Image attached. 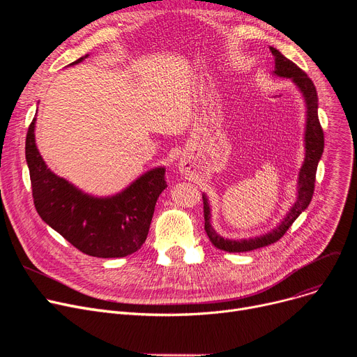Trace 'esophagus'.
<instances>
[{"instance_id":"34e87169","label":"esophagus","mask_w":357,"mask_h":357,"mask_svg":"<svg viewBox=\"0 0 357 357\" xmlns=\"http://www.w3.org/2000/svg\"><path fill=\"white\" fill-rule=\"evenodd\" d=\"M179 169H181L182 172H185V171H186V167H185V162H183V160L179 163Z\"/></svg>"}]
</instances>
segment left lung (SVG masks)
<instances>
[{"label": "left lung", "mask_w": 357, "mask_h": 357, "mask_svg": "<svg viewBox=\"0 0 357 357\" xmlns=\"http://www.w3.org/2000/svg\"><path fill=\"white\" fill-rule=\"evenodd\" d=\"M272 54L275 56V70L273 75L280 78H288L291 79L299 92L303 93V98L307 108V116H305V131H304V147H305V158L304 163L299 169L298 174V195L296 201L294 202L284 220L280 221L275 229L271 231L260 234L250 238H224L220 236L211 226V208L208 197L202 194L204 199V220H205V231L210 237V241L213 245L220 249L226 250L230 253L234 252H250L259 248H265L272 245V243L278 241L282 237L287 230L292 226V222L299 217L303 211L307 210V207L311 202L312 194H314V183H315V172L318 162L321 159L323 150H324V133L320 126V120H318V97H317V89L312 84V81L307 77V73L299 69L294 62L287 59L285 56L276 50L275 47H269Z\"/></svg>", "instance_id": "8db88e82"}]
</instances>
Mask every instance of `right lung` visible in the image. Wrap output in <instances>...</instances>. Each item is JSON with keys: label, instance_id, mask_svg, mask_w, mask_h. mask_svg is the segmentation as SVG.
I'll use <instances>...</instances> for the list:
<instances>
[{"label": "right lung", "instance_id": "right-lung-1", "mask_svg": "<svg viewBox=\"0 0 357 357\" xmlns=\"http://www.w3.org/2000/svg\"><path fill=\"white\" fill-rule=\"evenodd\" d=\"M88 54L70 65L81 63ZM36 117L26 137L34 207L40 218L72 246L93 257H124L144 243L155 205L166 188L165 167L158 166L111 197L89 195L54 175L45 163L34 137Z\"/></svg>", "mask_w": 357, "mask_h": 357}]
</instances>
